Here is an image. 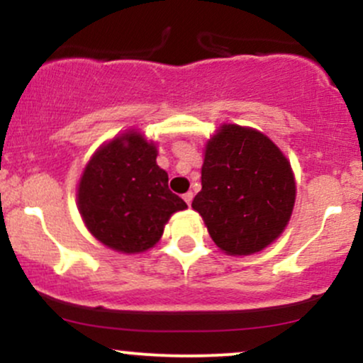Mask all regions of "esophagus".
I'll return each instance as SVG.
<instances>
[{
    "label": "esophagus",
    "mask_w": 363,
    "mask_h": 363,
    "mask_svg": "<svg viewBox=\"0 0 363 363\" xmlns=\"http://www.w3.org/2000/svg\"><path fill=\"white\" fill-rule=\"evenodd\" d=\"M182 198H184V201L191 206V201H193V193H191V191H187V193L182 196Z\"/></svg>",
    "instance_id": "obj_1"
}]
</instances>
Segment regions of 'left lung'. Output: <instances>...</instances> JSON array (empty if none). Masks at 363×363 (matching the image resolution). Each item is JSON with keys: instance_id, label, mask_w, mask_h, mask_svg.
Instances as JSON below:
<instances>
[{"instance_id": "obj_1", "label": "left lung", "mask_w": 363, "mask_h": 363, "mask_svg": "<svg viewBox=\"0 0 363 363\" xmlns=\"http://www.w3.org/2000/svg\"><path fill=\"white\" fill-rule=\"evenodd\" d=\"M201 186L193 208L213 242L234 256L272 244L294 210L295 181L289 160L256 129L220 128L206 145Z\"/></svg>"}]
</instances>
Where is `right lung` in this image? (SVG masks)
Segmentation results:
<instances>
[{
  "label": "right lung",
  "instance_id": "right-lung-1",
  "mask_svg": "<svg viewBox=\"0 0 363 363\" xmlns=\"http://www.w3.org/2000/svg\"><path fill=\"white\" fill-rule=\"evenodd\" d=\"M78 206L95 239L128 254L153 247L170 215L187 208L169 189L155 145L135 131L91 157L78 187Z\"/></svg>",
  "mask_w": 363,
  "mask_h": 363
}]
</instances>
